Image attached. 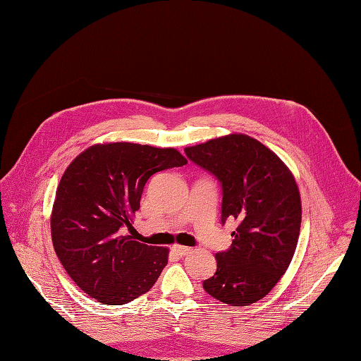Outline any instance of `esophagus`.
Wrapping results in <instances>:
<instances>
[{"instance_id": "1", "label": "esophagus", "mask_w": 361, "mask_h": 361, "mask_svg": "<svg viewBox=\"0 0 361 361\" xmlns=\"http://www.w3.org/2000/svg\"><path fill=\"white\" fill-rule=\"evenodd\" d=\"M190 251H192V250L188 248V247H183V245H173V247H172V252H173V255L180 256V257L189 255Z\"/></svg>"}]
</instances>
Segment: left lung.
Instances as JSON below:
<instances>
[{
  "instance_id": "obj_1",
  "label": "left lung",
  "mask_w": 361,
  "mask_h": 361,
  "mask_svg": "<svg viewBox=\"0 0 361 361\" xmlns=\"http://www.w3.org/2000/svg\"><path fill=\"white\" fill-rule=\"evenodd\" d=\"M185 152L220 181L221 224H237L231 247L217 252V271L203 288L234 307L256 302L279 282L295 255L302 214L295 176L248 135H226Z\"/></svg>"
}]
</instances>
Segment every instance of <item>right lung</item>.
<instances>
[{"mask_svg": "<svg viewBox=\"0 0 361 361\" xmlns=\"http://www.w3.org/2000/svg\"><path fill=\"white\" fill-rule=\"evenodd\" d=\"M188 164L176 149L133 142L91 145L60 180L51 214L56 255L82 291L122 305L153 287L169 250L122 235L140 209L145 183L164 169Z\"/></svg>", "mask_w": 361, "mask_h": 361, "instance_id": "right-lung-1", "label": "right lung"}]
</instances>
